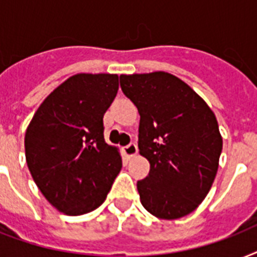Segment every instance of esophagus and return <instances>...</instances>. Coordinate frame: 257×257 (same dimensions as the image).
I'll list each match as a JSON object with an SVG mask.
<instances>
[{"instance_id":"34e87169","label":"esophagus","mask_w":257,"mask_h":257,"mask_svg":"<svg viewBox=\"0 0 257 257\" xmlns=\"http://www.w3.org/2000/svg\"><path fill=\"white\" fill-rule=\"evenodd\" d=\"M122 152H124V155L128 157V159H133L135 156H137L139 149H137L136 144H129V145H126V147H124Z\"/></svg>"}]
</instances>
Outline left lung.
I'll return each mask as SVG.
<instances>
[{"instance_id":"left-lung-1","label":"left lung","mask_w":257,"mask_h":257,"mask_svg":"<svg viewBox=\"0 0 257 257\" xmlns=\"http://www.w3.org/2000/svg\"><path fill=\"white\" fill-rule=\"evenodd\" d=\"M120 85L140 113L139 149L151 164L149 175L137 183L143 207L159 219L189 215L219 169L223 137L215 113L167 72L121 74Z\"/></svg>"}]
</instances>
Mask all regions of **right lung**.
<instances>
[{
    "label": "right lung",
    "mask_w": 257,
    "mask_h": 257,
    "mask_svg": "<svg viewBox=\"0 0 257 257\" xmlns=\"http://www.w3.org/2000/svg\"><path fill=\"white\" fill-rule=\"evenodd\" d=\"M117 90V74H74L42 101L26 128L30 175L65 215L100 207L120 173V152L105 143L102 122Z\"/></svg>",
    "instance_id": "1"
}]
</instances>
